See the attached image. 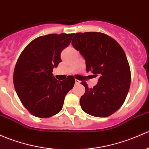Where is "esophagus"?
<instances>
[{"label":"esophagus","mask_w":149,"mask_h":149,"mask_svg":"<svg viewBox=\"0 0 149 149\" xmlns=\"http://www.w3.org/2000/svg\"><path fill=\"white\" fill-rule=\"evenodd\" d=\"M80 82H81V81H79V80L75 79V83H76V84H80Z\"/></svg>","instance_id":"34e87169"}]
</instances>
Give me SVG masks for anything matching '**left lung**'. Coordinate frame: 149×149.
<instances>
[{"instance_id":"obj_1","label":"left lung","mask_w":149,"mask_h":149,"mask_svg":"<svg viewBox=\"0 0 149 149\" xmlns=\"http://www.w3.org/2000/svg\"><path fill=\"white\" fill-rule=\"evenodd\" d=\"M72 46L84 57L86 71L98 76V84L86 88L80 98L84 111L95 117H107L119 109L127 96L131 70L121 46L111 37L100 32L77 33Z\"/></svg>"}]
</instances>
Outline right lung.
<instances>
[{"label":"right lung","instance_id":"1","mask_svg":"<svg viewBox=\"0 0 149 149\" xmlns=\"http://www.w3.org/2000/svg\"><path fill=\"white\" fill-rule=\"evenodd\" d=\"M73 33L48 34L33 40L20 55L13 73L15 90L22 104L32 115L49 118L63 108L64 98L75 84L73 76L58 81L53 68L61 61V53Z\"/></svg>","mask_w":149,"mask_h":149}]
</instances>
